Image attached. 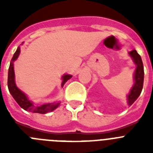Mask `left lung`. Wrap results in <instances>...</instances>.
I'll use <instances>...</instances> for the list:
<instances>
[{"label": "left lung", "instance_id": "1", "mask_svg": "<svg viewBox=\"0 0 153 153\" xmlns=\"http://www.w3.org/2000/svg\"><path fill=\"white\" fill-rule=\"evenodd\" d=\"M129 54L132 57V60L136 65V68L134 73V85L131 89L129 95L127 96V102L128 105L131 106L137 100L141 93L143 87V80H144V68L142 61L141 56L138 53L136 50L129 52Z\"/></svg>", "mask_w": 153, "mask_h": 153}]
</instances>
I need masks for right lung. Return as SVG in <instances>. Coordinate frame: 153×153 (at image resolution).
Masks as SVG:
<instances>
[{"label": "right lung", "instance_id": "add662e5", "mask_svg": "<svg viewBox=\"0 0 153 153\" xmlns=\"http://www.w3.org/2000/svg\"><path fill=\"white\" fill-rule=\"evenodd\" d=\"M20 52H21V48H20V47H18L16 52L14 53L13 57H12L9 70H8L7 86L9 92L12 95L13 98L15 100L16 102L18 103L19 106H21L22 109H24V110L31 112V113H41V114H45V113L53 111L55 109H56L58 106H60V102H51V103L43 104V105L39 106H35V105H33V102H31L27 98L26 94L17 88V85L15 83V80H14L13 62L17 59L19 54H20ZM71 77H72V75H70V74H64L62 76V79H63L61 84L62 87L65 84V83Z\"/></svg>", "mask_w": 153, "mask_h": 153}]
</instances>
